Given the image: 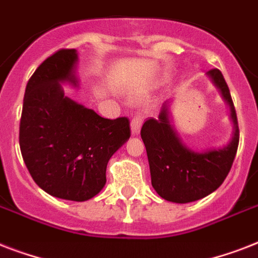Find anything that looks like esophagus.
Instances as JSON below:
<instances>
[{
    "label": "esophagus",
    "mask_w": 258,
    "mask_h": 258,
    "mask_svg": "<svg viewBox=\"0 0 258 258\" xmlns=\"http://www.w3.org/2000/svg\"><path fill=\"white\" fill-rule=\"evenodd\" d=\"M142 121H143V115L142 113H138V115H135L133 117V120H131V133H133V135H138L139 134Z\"/></svg>",
    "instance_id": "esophagus-1"
}]
</instances>
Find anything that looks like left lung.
<instances>
[{"label": "left lung", "instance_id": "1", "mask_svg": "<svg viewBox=\"0 0 258 258\" xmlns=\"http://www.w3.org/2000/svg\"><path fill=\"white\" fill-rule=\"evenodd\" d=\"M208 75L230 107L234 133L228 146L204 153L187 149L170 124L166 104L157 119L151 117L142 125L141 137L149 158L151 184L163 200L170 202L187 204L216 191L236 158L240 130L230 91L220 70H210Z\"/></svg>", "mask_w": 258, "mask_h": 258}]
</instances>
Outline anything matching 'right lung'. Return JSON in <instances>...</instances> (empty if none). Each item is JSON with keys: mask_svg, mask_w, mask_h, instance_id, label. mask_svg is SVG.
I'll use <instances>...</instances> for the list:
<instances>
[{"mask_svg": "<svg viewBox=\"0 0 258 258\" xmlns=\"http://www.w3.org/2000/svg\"><path fill=\"white\" fill-rule=\"evenodd\" d=\"M78 54L60 49L26 84L20 149L33 180L61 200H91L105 184L109 158L131 137L128 117L104 119L64 96L60 83L76 86Z\"/></svg>", "mask_w": 258, "mask_h": 258, "instance_id": "obj_1", "label": "right lung"}]
</instances>
